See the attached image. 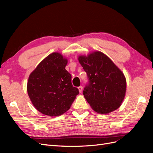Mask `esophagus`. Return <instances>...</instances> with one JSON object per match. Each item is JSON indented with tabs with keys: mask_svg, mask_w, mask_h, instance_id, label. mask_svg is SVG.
<instances>
[{
	"mask_svg": "<svg viewBox=\"0 0 153 153\" xmlns=\"http://www.w3.org/2000/svg\"><path fill=\"white\" fill-rule=\"evenodd\" d=\"M82 90H83V87H82V86L78 87V91H79V92H80V93H81V92H82Z\"/></svg>",
	"mask_w": 153,
	"mask_h": 153,
	"instance_id": "obj_1",
	"label": "esophagus"
}]
</instances>
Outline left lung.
Returning a JSON list of instances; mask_svg holds the SVG:
<instances>
[{
    "mask_svg": "<svg viewBox=\"0 0 153 153\" xmlns=\"http://www.w3.org/2000/svg\"><path fill=\"white\" fill-rule=\"evenodd\" d=\"M78 61L87 73L89 83L83 94L91 108L101 114L117 109L124 100L126 81L123 73L101 52L80 55Z\"/></svg>",
    "mask_w": 153,
    "mask_h": 153,
    "instance_id": "obj_1",
    "label": "left lung"
}]
</instances>
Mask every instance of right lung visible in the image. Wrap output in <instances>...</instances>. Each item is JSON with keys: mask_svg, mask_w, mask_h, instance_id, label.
I'll list each match as a JSON object with an SVG mask.
<instances>
[{"mask_svg": "<svg viewBox=\"0 0 153 153\" xmlns=\"http://www.w3.org/2000/svg\"><path fill=\"white\" fill-rule=\"evenodd\" d=\"M68 60L57 52L44 59L29 77L27 92L39 112L59 116L70 108L79 94L71 84V75L65 69Z\"/></svg>", "mask_w": 153, "mask_h": 153, "instance_id": "add662e5", "label": "right lung"}]
</instances>
